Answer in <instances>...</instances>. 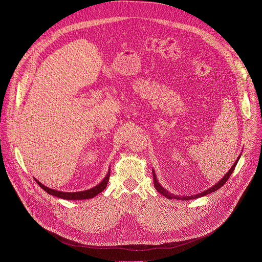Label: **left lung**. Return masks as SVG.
I'll return each mask as SVG.
<instances>
[{
	"mask_svg": "<svg viewBox=\"0 0 262 262\" xmlns=\"http://www.w3.org/2000/svg\"><path fill=\"white\" fill-rule=\"evenodd\" d=\"M239 157H241V154L238 155V157L236 158V160H235V162L233 163V165L230 167V169L225 173V176L218 182V183H216L214 186H212L211 188H209V189H207V190H205V191H203V192H201V193H199V194H195V195H191V196H179V195H173V194H171V193H169L166 189H164L159 183H158V181H157V178H156V173H155V171L152 169V173H153V180H154V186H155V189L160 193V194H162L163 196H165L166 199H169V200H171V199H175V200H182V201H188V200H195V199H199V198H202V196H204V195H207V194H210V193H212V192H215L216 190H218L219 188H221L225 183H226V181L228 180V178L230 177V175L232 173V171H233V169H234V167H235V165H236V163H237V161H238V159H239Z\"/></svg>",
	"mask_w": 262,
	"mask_h": 262,
	"instance_id": "obj_1",
	"label": "left lung"
}]
</instances>
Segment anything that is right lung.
<instances>
[{"label":"right lung","mask_w":262,"mask_h":262,"mask_svg":"<svg viewBox=\"0 0 262 262\" xmlns=\"http://www.w3.org/2000/svg\"><path fill=\"white\" fill-rule=\"evenodd\" d=\"M109 178H110V168H109V170L107 172L106 177L104 178V180L100 184H98L97 186H95V187H93L91 189H87V190H84V191H78V192H63V191H59V190H54V189H51V188L43 185L37 179H35V180L39 184V186L41 188H43L47 193H49V194H51L53 196L62 199V200L75 201V200H89V199H93V198L97 196L99 193H101L107 187Z\"/></svg>","instance_id":"1"}]
</instances>
